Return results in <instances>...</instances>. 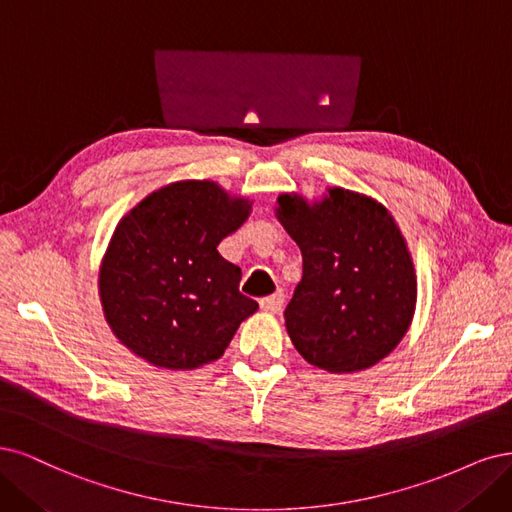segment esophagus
Masks as SVG:
<instances>
[{
    "mask_svg": "<svg viewBox=\"0 0 512 512\" xmlns=\"http://www.w3.org/2000/svg\"><path fill=\"white\" fill-rule=\"evenodd\" d=\"M283 302H285L283 291H276V293L268 295V298H263V300L259 302V306H261L263 312H270V315H274V312H278L280 306H283Z\"/></svg>",
    "mask_w": 512,
    "mask_h": 512,
    "instance_id": "esophagus-1",
    "label": "esophagus"
}]
</instances>
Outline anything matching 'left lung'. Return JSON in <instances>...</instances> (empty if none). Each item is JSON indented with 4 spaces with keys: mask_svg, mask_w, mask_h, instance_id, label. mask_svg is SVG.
Returning <instances> with one entry per match:
<instances>
[{
    "mask_svg": "<svg viewBox=\"0 0 512 512\" xmlns=\"http://www.w3.org/2000/svg\"><path fill=\"white\" fill-rule=\"evenodd\" d=\"M276 219L302 251V280L285 310L287 334L310 366L372 368L406 336L417 274L391 212L372 197L329 187L321 200L278 195Z\"/></svg>",
    "mask_w": 512,
    "mask_h": 512,
    "instance_id": "left-lung-1",
    "label": "left lung"
}]
</instances>
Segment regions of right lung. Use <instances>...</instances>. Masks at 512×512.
<instances>
[{
	"label": "right lung",
	"mask_w": 512,
	"mask_h": 512,
	"mask_svg": "<svg viewBox=\"0 0 512 512\" xmlns=\"http://www.w3.org/2000/svg\"><path fill=\"white\" fill-rule=\"evenodd\" d=\"M253 202L214 180H178L146 195L114 227L100 266L112 334L146 364L195 370L217 361L259 308L242 272L217 251Z\"/></svg>",
	"instance_id": "1"
}]
</instances>
